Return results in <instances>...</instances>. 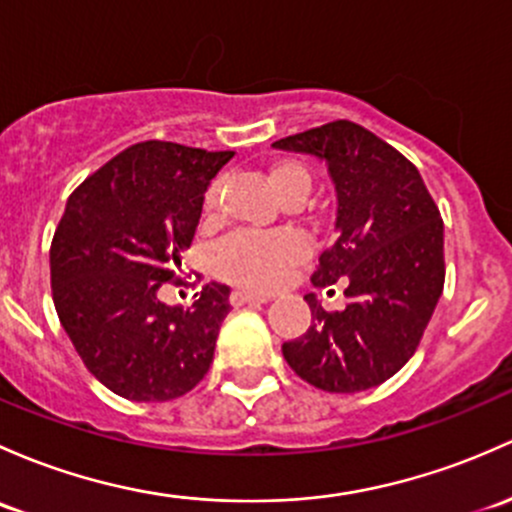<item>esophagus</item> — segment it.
Wrapping results in <instances>:
<instances>
[{"mask_svg": "<svg viewBox=\"0 0 512 512\" xmlns=\"http://www.w3.org/2000/svg\"><path fill=\"white\" fill-rule=\"evenodd\" d=\"M270 297L267 294H255V292H245V289H235L230 294V304L233 306H245V304H267Z\"/></svg>", "mask_w": 512, "mask_h": 512, "instance_id": "1", "label": "esophagus"}]
</instances>
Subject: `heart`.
Here are the masks:
<instances>
[{
  "label": "heart",
  "mask_w": 512,
  "mask_h": 512,
  "mask_svg": "<svg viewBox=\"0 0 512 512\" xmlns=\"http://www.w3.org/2000/svg\"><path fill=\"white\" fill-rule=\"evenodd\" d=\"M267 181L284 206H301L314 186L311 171L299 159L289 157L272 161L267 169ZM218 196L220 186L213 184L203 201V213H215ZM304 252V242L292 233H238L215 250L213 265L220 277L262 292L277 287L284 274L304 257Z\"/></svg>",
  "instance_id": "b5f03b06"
}]
</instances>
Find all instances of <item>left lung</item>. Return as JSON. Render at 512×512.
<instances>
[{
	"instance_id": "left-lung-1",
	"label": "left lung",
	"mask_w": 512,
	"mask_h": 512,
	"mask_svg": "<svg viewBox=\"0 0 512 512\" xmlns=\"http://www.w3.org/2000/svg\"><path fill=\"white\" fill-rule=\"evenodd\" d=\"M272 147L326 161L336 188V240L314 287L346 282L348 304L326 311L306 294L311 326L282 346L301 380L363 392L390 380L419 346L444 289V223L417 166L348 120L292 134Z\"/></svg>"
}]
</instances>
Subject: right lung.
I'll return each instance as SVG.
<instances>
[{
	"label": "right lung",
	"instance_id": "obj_1",
	"mask_svg": "<svg viewBox=\"0 0 512 512\" xmlns=\"http://www.w3.org/2000/svg\"><path fill=\"white\" fill-rule=\"evenodd\" d=\"M233 154L139 142L68 198L51 242L53 304L85 368L125 400H176L211 368L230 289L206 284L193 306L164 304L159 292Z\"/></svg>",
	"mask_w": 512,
	"mask_h": 512
}]
</instances>
